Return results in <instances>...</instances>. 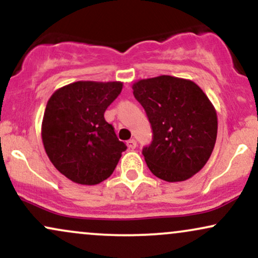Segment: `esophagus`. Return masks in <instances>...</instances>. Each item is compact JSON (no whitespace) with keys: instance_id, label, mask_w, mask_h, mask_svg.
<instances>
[{"instance_id":"34e87169","label":"esophagus","mask_w":258,"mask_h":258,"mask_svg":"<svg viewBox=\"0 0 258 258\" xmlns=\"http://www.w3.org/2000/svg\"><path fill=\"white\" fill-rule=\"evenodd\" d=\"M127 147H128V149H135L136 147H137V143H136L135 139H128V141L126 142Z\"/></svg>"}]
</instances>
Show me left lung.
Segmentation results:
<instances>
[{
  "label": "left lung",
  "mask_w": 258,
  "mask_h": 258,
  "mask_svg": "<svg viewBox=\"0 0 258 258\" xmlns=\"http://www.w3.org/2000/svg\"><path fill=\"white\" fill-rule=\"evenodd\" d=\"M153 130L143 148L154 176L182 182L205 166L217 138V112L204 91L190 80L161 75L132 86Z\"/></svg>",
  "instance_id": "8db88e82"
}]
</instances>
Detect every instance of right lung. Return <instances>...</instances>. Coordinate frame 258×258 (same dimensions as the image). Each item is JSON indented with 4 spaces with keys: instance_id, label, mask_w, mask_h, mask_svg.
<instances>
[{
    "instance_id": "obj_1",
    "label": "right lung",
    "mask_w": 258,
    "mask_h": 258,
    "mask_svg": "<svg viewBox=\"0 0 258 258\" xmlns=\"http://www.w3.org/2000/svg\"><path fill=\"white\" fill-rule=\"evenodd\" d=\"M122 90V82L78 81L52 94L41 136L54 167L79 184L94 185L111 176L126 150L104 112Z\"/></svg>"
}]
</instances>
